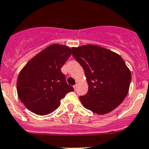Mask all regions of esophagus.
Masks as SVG:
<instances>
[{
    "instance_id": "34e87169",
    "label": "esophagus",
    "mask_w": 149,
    "mask_h": 149,
    "mask_svg": "<svg viewBox=\"0 0 149 149\" xmlns=\"http://www.w3.org/2000/svg\"><path fill=\"white\" fill-rule=\"evenodd\" d=\"M77 86H78V85H77L76 84V85H73V88H74L75 90H76V88H77Z\"/></svg>"
}]
</instances>
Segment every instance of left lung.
I'll list each match as a JSON object with an SVG mask.
<instances>
[{
  "mask_svg": "<svg viewBox=\"0 0 149 149\" xmlns=\"http://www.w3.org/2000/svg\"><path fill=\"white\" fill-rule=\"evenodd\" d=\"M73 56L82 67L88 91L80 101L98 115L110 112L128 94L131 73L118 54L96 45L72 48Z\"/></svg>",
  "mask_w": 149,
  "mask_h": 149,
  "instance_id": "1",
  "label": "left lung"
}]
</instances>
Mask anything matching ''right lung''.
<instances>
[{
    "label": "right lung",
    "mask_w": 149,
    "mask_h": 149,
    "mask_svg": "<svg viewBox=\"0 0 149 149\" xmlns=\"http://www.w3.org/2000/svg\"><path fill=\"white\" fill-rule=\"evenodd\" d=\"M72 53L68 46L52 44L32 58L20 71L17 93L27 109L39 116L54 112L73 88L61 71Z\"/></svg>",
    "instance_id": "add662e5"
}]
</instances>
